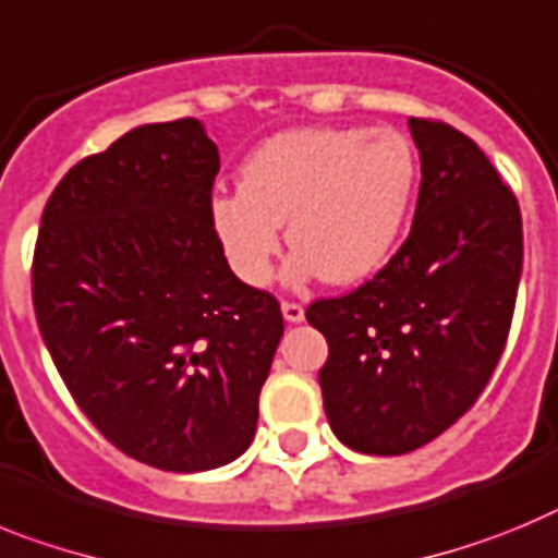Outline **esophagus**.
<instances>
[{
    "label": "esophagus",
    "instance_id": "obj_1",
    "mask_svg": "<svg viewBox=\"0 0 558 558\" xmlns=\"http://www.w3.org/2000/svg\"><path fill=\"white\" fill-rule=\"evenodd\" d=\"M280 308H283V317L289 319V323H300V319L306 317V312H303V306H300L298 300H283Z\"/></svg>",
    "mask_w": 558,
    "mask_h": 558
}]
</instances>
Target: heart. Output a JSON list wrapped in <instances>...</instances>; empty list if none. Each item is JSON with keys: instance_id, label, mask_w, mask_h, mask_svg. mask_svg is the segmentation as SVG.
<instances>
[{"instance_id": "1", "label": "heart", "mask_w": 558, "mask_h": 558, "mask_svg": "<svg viewBox=\"0 0 558 558\" xmlns=\"http://www.w3.org/2000/svg\"><path fill=\"white\" fill-rule=\"evenodd\" d=\"M239 187L213 198L210 221L244 283L272 280L280 225L298 250L294 278L353 283L393 252L418 187V154L393 129H294L246 157Z\"/></svg>"}]
</instances>
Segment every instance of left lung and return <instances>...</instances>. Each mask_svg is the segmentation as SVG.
<instances>
[{
    "label": "left lung",
    "instance_id": "8db88e82",
    "mask_svg": "<svg viewBox=\"0 0 558 558\" xmlns=\"http://www.w3.org/2000/svg\"><path fill=\"white\" fill-rule=\"evenodd\" d=\"M415 219L379 272L306 319L328 342L319 390L345 447L404 454L472 410L506 351L522 272L517 196L454 125L410 118Z\"/></svg>",
    "mask_w": 558,
    "mask_h": 558
}]
</instances>
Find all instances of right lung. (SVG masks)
<instances>
[{"label": "right lung", "mask_w": 558, "mask_h": 558, "mask_svg": "<svg viewBox=\"0 0 558 558\" xmlns=\"http://www.w3.org/2000/svg\"><path fill=\"white\" fill-rule=\"evenodd\" d=\"M219 148L198 120L140 125L72 165L33 250L38 331L98 433L162 472L255 438L283 314L232 275L210 221Z\"/></svg>", "instance_id": "right-lung-1"}]
</instances>
